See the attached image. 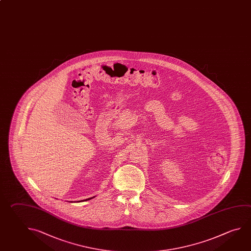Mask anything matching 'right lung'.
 Masks as SVG:
<instances>
[{"instance_id": "1", "label": "right lung", "mask_w": 251, "mask_h": 251, "mask_svg": "<svg viewBox=\"0 0 251 251\" xmlns=\"http://www.w3.org/2000/svg\"><path fill=\"white\" fill-rule=\"evenodd\" d=\"M92 198H88V199H86V200H90V199H92ZM82 201H83V200H82Z\"/></svg>"}]
</instances>
